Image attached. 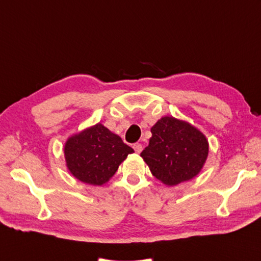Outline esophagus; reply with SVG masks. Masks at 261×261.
<instances>
[{
  "mask_svg": "<svg viewBox=\"0 0 261 261\" xmlns=\"http://www.w3.org/2000/svg\"><path fill=\"white\" fill-rule=\"evenodd\" d=\"M133 149H135L137 153H140L142 151V145L140 143H135V144H133Z\"/></svg>",
  "mask_w": 261,
  "mask_h": 261,
  "instance_id": "34e87169",
  "label": "esophagus"
}]
</instances>
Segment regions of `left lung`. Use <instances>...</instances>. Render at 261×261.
I'll return each instance as SVG.
<instances>
[{"label":"left lung","mask_w":261,"mask_h":261,"mask_svg":"<svg viewBox=\"0 0 261 261\" xmlns=\"http://www.w3.org/2000/svg\"><path fill=\"white\" fill-rule=\"evenodd\" d=\"M152 137L141 156L156 179L167 186L188 181L207 160V138L197 128L173 117H163L151 128Z\"/></svg>","instance_id":"obj_1"}]
</instances>
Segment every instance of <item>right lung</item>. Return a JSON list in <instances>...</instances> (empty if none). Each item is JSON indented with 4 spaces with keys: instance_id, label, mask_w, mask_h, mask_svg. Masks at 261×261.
<instances>
[{
    "instance_id": "right-lung-1",
    "label": "right lung",
    "mask_w": 261,
    "mask_h": 261,
    "mask_svg": "<svg viewBox=\"0 0 261 261\" xmlns=\"http://www.w3.org/2000/svg\"><path fill=\"white\" fill-rule=\"evenodd\" d=\"M135 151L105 125L96 123L68 139L66 167L84 184L102 186L117 172L121 162Z\"/></svg>"
}]
</instances>
